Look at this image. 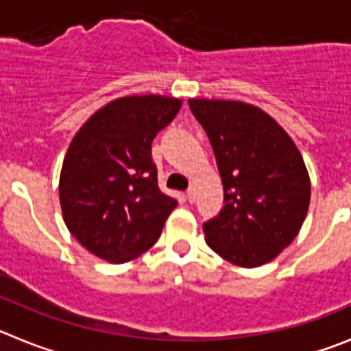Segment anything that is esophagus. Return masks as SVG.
Instances as JSON below:
<instances>
[{"mask_svg":"<svg viewBox=\"0 0 351 351\" xmlns=\"http://www.w3.org/2000/svg\"><path fill=\"white\" fill-rule=\"evenodd\" d=\"M186 198H188V202H189V203L195 202V198H196V191H195V188H193V186H191V188L188 189V193H186Z\"/></svg>","mask_w":351,"mask_h":351,"instance_id":"obj_1","label":"esophagus"}]
</instances>
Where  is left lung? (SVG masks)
<instances>
[{"mask_svg":"<svg viewBox=\"0 0 351 351\" xmlns=\"http://www.w3.org/2000/svg\"><path fill=\"white\" fill-rule=\"evenodd\" d=\"M215 153L223 208L203 223L206 245L239 267L274 260L302 229L310 178L288 132L258 106L189 99Z\"/></svg>","mask_w":351,"mask_h":351,"instance_id":"obj_1","label":"left lung"}]
</instances>
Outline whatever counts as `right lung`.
I'll return each instance as SVG.
<instances>
[{
    "label": "right lung",
    "mask_w": 351,
    "mask_h": 351,
    "mask_svg": "<svg viewBox=\"0 0 351 351\" xmlns=\"http://www.w3.org/2000/svg\"><path fill=\"white\" fill-rule=\"evenodd\" d=\"M182 101L162 95L106 103L73 136L60 205L70 234L88 252L123 263L152 248L178 202L158 188L152 143Z\"/></svg>",
    "instance_id": "add662e5"
}]
</instances>
